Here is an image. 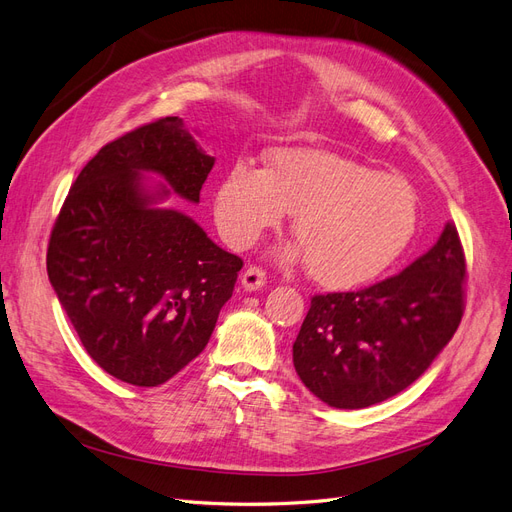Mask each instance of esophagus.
Listing matches in <instances>:
<instances>
[{
  "label": "esophagus",
  "mask_w": 512,
  "mask_h": 512,
  "mask_svg": "<svg viewBox=\"0 0 512 512\" xmlns=\"http://www.w3.org/2000/svg\"><path fill=\"white\" fill-rule=\"evenodd\" d=\"M265 284H267V273L258 267H247L245 273L241 275V286L250 292L260 290Z\"/></svg>",
  "instance_id": "obj_1"
}]
</instances>
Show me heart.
<instances>
[{
    "label": "heart",
    "mask_w": 512,
    "mask_h": 512,
    "mask_svg": "<svg viewBox=\"0 0 512 512\" xmlns=\"http://www.w3.org/2000/svg\"><path fill=\"white\" fill-rule=\"evenodd\" d=\"M294 215L301 245L284 262H309L322 286L374 280L404 254L418 222V198L399 175H386L331 151L277 149L269 168L235 162L213 196V215L228 245L245 250Z\"/></svg>",
    "instance_id": "obj_1"
}]
</instances>
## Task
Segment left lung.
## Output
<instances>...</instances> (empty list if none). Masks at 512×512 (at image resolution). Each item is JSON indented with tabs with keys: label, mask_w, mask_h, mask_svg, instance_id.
<instances>
[{
	"label": "left lung",
	"mask_w": 512,
	"mask_h": 512,
	"mask_svg": "<svg viewBox=\"0 0 512 512\" xmlns=\"http://www.w3.org/2000/svg\"><path fill=\"white\" fill-rule=\"evenodd\" d=\"M466 258L448 222L429 252L356 292L316 294L292 344L301 382L331 408L359 410L421 378L463 316Z\"/></svg>",
	"instance_id": "1"
}]
</instances>
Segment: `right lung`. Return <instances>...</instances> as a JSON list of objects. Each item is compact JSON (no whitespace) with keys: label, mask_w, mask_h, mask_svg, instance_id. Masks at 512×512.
Instances as JSON below:
<instances>
[{"label":"right lung","mask_w":512,"mask_h":512,"mask_svg":"<svg viewBox=\"0 0 512 512\" xmlns=\"http://www.w3.org/2000/svg\"><path fill=\"white\" fill-rule=\"evenodd\" d=\"M213 156L164 117L104 145L53 226L46 271L83 348L106 374L158 386L205 350L243 260L215 245L170 192L200 203ZM151 172L165 179L151 186Z\"/></svg>","instance_id":"1"}]
</instances>
